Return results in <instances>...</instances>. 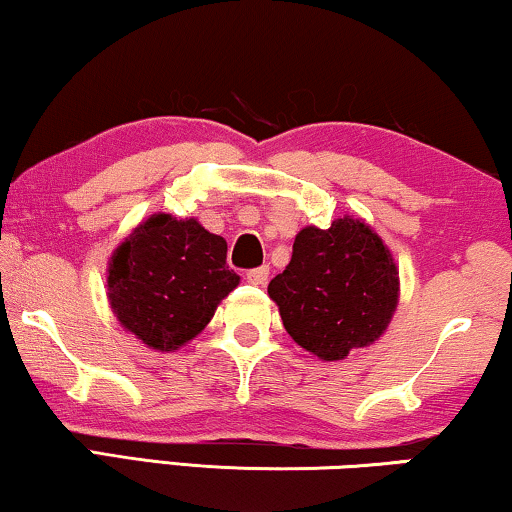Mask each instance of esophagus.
<instances>
[{"instance_id":"esophagus-1","label":"esophagus","mask_w":512,"mask_h":512,"mask_svg":"<svg viewBox=\"0 0 512 512\" xmlns=\"http://www.w3.org/2000/svg\"><path fill=\"white\" fill-rule=\"evenodd\" d=\"M268 277H270L268 265H263V268H256V270H249L247 272V282L254 284V286H263L265 282H268Z\"/></svg>"}]
</instances>
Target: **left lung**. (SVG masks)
<instances>
[{
    "instance_id": "8db88e82",
    "label": "left lung",
    "mask_w": 512,
    "mask_h": 512,
    "mask_svg": "<svg viewBox=\"0 0 512 512\" xmlns=\"http://www.w3.org/2000/svg\"><path fill=\"white\" fill-rule=\"evenodd\" d=\"M286 333L321 361H342L387 331L401 298L394 254L373 226L340 216L305 226L291 263L268 284Z\"/></svg>"
}]
</instances>
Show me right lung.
Masks as SVG:
<instances>
[{
    "instance_id": "1",
    "label": "right lung",
    "mask_w": 512,
    "mask_h": 512,
    "mask_svg": "<svg viewBox=\"0 0 512 512\" xmlns=\"http://www.w3.org/2000/svg\"><path fill=\"white\" fill-rule=\"evenodd\" d=\"M226 251L193 216L151 214L109 258L107 300L118 324L156 352L184 347L240 284Z\"/></svg>"
}]
</instances>
